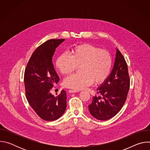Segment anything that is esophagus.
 I'll return each instance as SVG.
<instances>
[{
	"mask_svg": "<svg viewBox=\"0 0 150 150\" xmlns=\"http://www.w3.org/2000/svg\"><path fill=\"white\" fill-rule=\"evenodd\" d=\"M78 91H79L76 90H69V93H77Z\"/></svg>",
	"mask_w": 150,
	"mask_h": 150,
	"instance_id": "34e87169",
	"label": "esophagus"
}]
</instances>
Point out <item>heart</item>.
<instances>
[{"label": "heart", "mask_w": 150, "mask_h": 150, "mask_svg": "<svg viewBox=\"0 0 150 150\" xmlns=\"http://www.w3.org/2000/svg\"><path fill=\"white\" fill-rule=\"evenodd\" d=\"M55 66L63 75L73 72L80 66L79 74H73L63 81L66 87L81 90L91 85L102 83L108 79L113 67V57L105 49L90 44H82L74 46L71 55L64 53L56 59Z\"/></svg>", "instance_id": "obj_1"}]
</instances>
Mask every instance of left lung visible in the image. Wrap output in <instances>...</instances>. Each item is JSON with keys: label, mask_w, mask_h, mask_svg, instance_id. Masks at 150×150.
<instances>
[{"label": "left lung", "mask_w": 150, "mask_h": 150, "mask_svg": "<svg viewBox=\"0 0 150 150\" xmlns=\"http://www.w3.org/2000/svg\"><path fill=\"white\" fill-rule=\"evenodd\" d=\"M130 87L127 65L121 52L117 49L113 68L107 80L97 88L100 97H93L88 105L91 115L98 120L114 117L125 104Z\"/></svg>", "instance_id": "1"}]
</instances>
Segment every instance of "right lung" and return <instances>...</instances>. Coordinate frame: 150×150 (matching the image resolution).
<instances>
[{"label": "right lung", "mask_w": 150, "mask_h": 150, "mask_svg": "<svg viewBox=\"0 0 150 150\" xmlns=\"http://www.w3.org/2000/svg\"><path fill=\"white\" fill-rule=\"evenodd\" d=\"M64 40H49L38 47L31 55L25 70L27 99L37 115L47 121L59 119L67 108L65 90H62L56 96L50 92L54 84L59 81L53 67L52 57L56 48Z\"/></svg>", "instance_id": "obj_1"}]
</instances>
